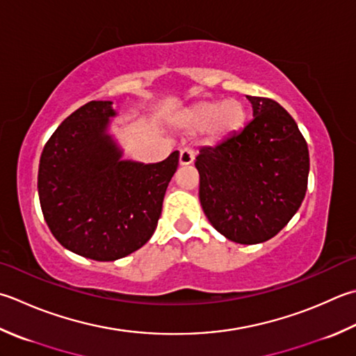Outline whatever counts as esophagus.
<instances>
[{
    "mask_svg": "<svg viewBox=\"0 0 356 356\" xmlns=\"http://www.w3.org/2000/svg\"><path fill=\"white\" fill-rule=\"evenodd\" d=\"M194 162V151L191 148H184L180 151V156H179V163L182 166L186 165H191Z\"/></svg>",
    "mask_w": 356,
    "mask_h": 356,
    "instance_id": "obj_1",
    "label": "esophagus"
}]
</instances>
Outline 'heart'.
I'll list each match as a JSON object with an SVG mask.
<instances>
[{
    "label": "heart",
    "instance_id": "1",
    "mask_svg": "<svg viewBox=\"0 0 356 356\" xmlns=\"http://www.w3.org/2000/svg\"><path fill=\"white\" fill-rule=\"evenodd\" d=\"M245 106L238 100L204 102L186 111L184 123L190 129H207L211 138H222L243 127Z\"/></svg>",
    "mask_w": 356,
    "mask_h": 356
}]
</instances>
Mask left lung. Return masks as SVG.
Listing matches in <instances>:
<instances>
[{"instance_id":"obj_1","label":"left lung","mask_w":356,"mask_h":356,"mask_svg":"<svg viewBox=\"0 0 356 356\" xmlns=\"http://www.w3.org/2000/svg\"><path fill=\"white\" fill-rule=\"evenodd\" d=\"M253 118L196 157L199 199L210 224L243 245L273 238L301 207L310 170L307 142L280 103L247 95Z\"/></svg>"}]
</instances>
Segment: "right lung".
<instances>
[{
  "label": "right lung",
  "mask_w": 356,
  "mask_h": 356,
  "mask_svg": "<svg viewBox=\"0 0 356 356\" xmlns=\"http://www.w3.org/2000/svg\"><path fill=\"white\" fill-rule=\"evenodd\" d=\"M113 102L83 104L55 129L38 166L44 220L63 247L94 261H117L154 234L179 152L162 162L123 159L111 134Z\"/></svg>",
  "instance_id": "add662e5"
}]
</instances>
